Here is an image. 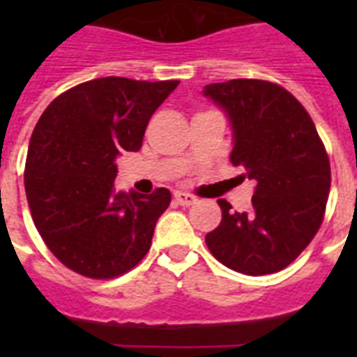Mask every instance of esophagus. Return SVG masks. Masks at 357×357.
Returning <instances> with one entry per match:
<instances>
[{
    "instance_id": "1",
    "label": "esophagus",
    "mask_w": 357,
    "mask_h": 357,
    "mask_svg": "<svg viewBox=\"0 0 357 357\" xmlns=\"http://www.w3.org/2000/svg\"><path fill=\"white\" fill-rule=\"evenodd\" d=\"M174 200L178 202L179 206H192V204H196L195 196L189 195V192H183V190H176L174 192Z\"/></svg>"
}]
</instances>
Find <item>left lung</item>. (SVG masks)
I'll use <instances>...</instances> for the list:
<instances>
[{
    "label": "left lung",
    "mask_w": 357,
    "mask_h": 357,
    "mask_svg": "<svg viewBox=\"0 0 357 357\" xmlns=\"http://www.w3.org/2000/svg\"><path fill=\"white\" fill-rule=\"evenodd\" d=\"M234 131L229 161L255 183L248 211L218 200L222 220L206 235L211 254L231 271L263 276L285 268L322 224L332 183L315 123L283 86L231 79L204 86Z\"/></svg>",
    "instance_id": "obj_1"
}]
</instances>
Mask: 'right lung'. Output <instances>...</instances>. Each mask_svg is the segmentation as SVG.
Here are the masks:
<instances>
[{
	"label": "right lung",
	"instance_id": "add662e5",
	"mask_svg": "<svg viewBox=\"0 0 357 357\" xmlns=\"http://www.w3.org/2000/svg\"><path fill=\"white\" fill-rule=\"evenodd\" d=\"M178 85L86 81L55 98L36 123L24 176L31 217L53 255L77 274L120 276L150 250L172 195L116 192V157L140 150L151 114Z\"/></svg>",
	"mask_w": 357,
	"mask_h": 357
}]
</instances>
